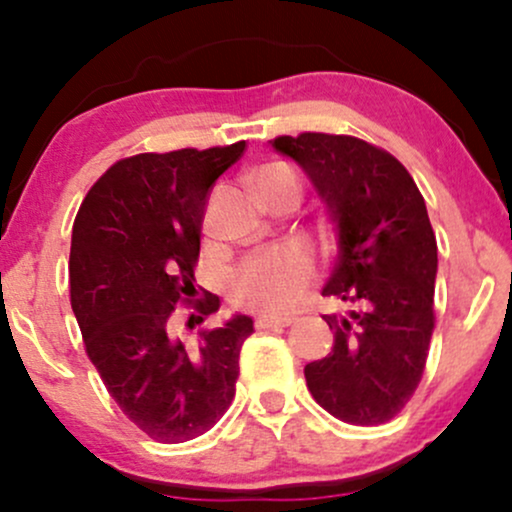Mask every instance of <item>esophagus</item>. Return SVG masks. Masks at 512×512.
<instances>
[{
  "label": "esophagus",
  "instance_id": "obj_1",
  "mask_svg": "<svg viewBox=\"0 0 512 512\" xmlns=\"http://www.w3.org/2000/svg\"><path fill=\"white\" fill-rule=\"evenodd\" d=\"M293 322V317H274V315H260L257 317L255 327L257 330H284Z\"/></svg>",
  "mask_w": 512,
  "mask_h": 512
}]
</instances>
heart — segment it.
<instances>
[{"label": "heart", "instance_id": "b5f03b06", "mask_svg": "<svg viewBox=\"0 0 512 512\" xmlns=\"http://www.w3.org/2000/svg\"><path fill=\"white\" fill-rule=\"evenodd\" d=\"M276 180H296V168L272 163L260 170L257 185ZM315 279V257L301 243L274 245L243 262L231 281V298L240 308L281 315L296 308Z\"/></svg>", "mask_w": 512, "mask_h": 512}]
</instances>
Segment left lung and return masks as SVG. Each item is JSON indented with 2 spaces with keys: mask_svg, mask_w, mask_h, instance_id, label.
<instances>
[{
  "mask_svg": "<svg viewBox=\"0 0 512 512\" xmlns=\"http://www.w3.org/2000/svg\"><path fill=\"white\" fill-rule=\"evenodd\" d=\"M313 180L339 231V257L322 296L349 303L322 315L332 351L305 366L322 409L354 426L395 419L426 368L436 313L438 245L409 170L380 146L349 134L276 137Z\"/></svg>",
  "mask_w": 512,
  "mask_h": 512,
  "instance_id": "left-lung-1",
  "label": "left lung"
}]
</instances>
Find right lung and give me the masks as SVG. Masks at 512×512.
<instances>
[{
  "instance_id": "right-lung-1",
  "label": "right lung",
  "mask_w": 512,
  "mask_h": 512,
  "mask_svg": "<svg viewBox=\"0 0 512 512\" xmlns=\"http://www.w3.org/2000/svg\"><path fill=\"white\" fill-rule=\"evenodd\" d=\"M243 151L236 142L120 158L74 219L69 293L86 354L122 414L156 443L202 436L236 397L250 317L182 344L170 315L180 303L197 322L219 310L214 293L192 303L199 231L211 185Z\"/></svg>"
}]
</instances>
